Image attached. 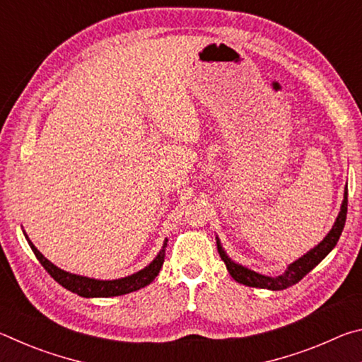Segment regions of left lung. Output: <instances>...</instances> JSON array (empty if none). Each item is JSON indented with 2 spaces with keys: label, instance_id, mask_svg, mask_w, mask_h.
Masks as SVG:
<instances>
[{
  "label": "left lung",
  "instance_id": "8db88e82",
  "mask_svg": "<svg viewBox=\"0 0 362 362\" xmlns=\"http://www.w3.org/2000/svg\"><path fill=\"white\" fill-rule=\"evenodd\" d=\"M346 211H348V189L345 188L343 203H341L340 212H339V216H337L332 230L327 233V236L324 238V240L317 244L316 247H313L310 252H306L305 255L300 257L298 260L291 263V265L287 267V269L284 272V274H281V276H276V278L265 276V274H259V273L252 272V269L240 265V263L233 262L230 257L226 255V252L222 247V244H220V241H218V238H216L218 254H220V257H222V260L225 262L226 269H228L231 278L238 281L240 284L249 286V287H260V289H269V291L287 289V287L297 284L300 279L306 276V274H308L311 269H313L317 263H320L324 257H326L330 250L335 247V244H337V241H339V238L343 231V226H345Z\"/></svg>",
  "mask_w": 362,
  "mask_h": 362
}]
</instances>
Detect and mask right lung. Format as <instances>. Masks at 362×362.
I'll list each match as a JSON object with an SVG mask.
<instances>
[{"label": "right lung", "mask_w": 362, "mask_h": 362, "mask_svg": "<svg viewBox=\"0 0 362 362\" xmlns=\"http://www.w3.org/2000/svg\"><path fill=\"white\" fill-rule=\"evenodd\" d=\"M25 235V231H23ZM27 241L32 247L33 254L36 255V259L40 260V263L45 267L46 272L51 274V276L57 281V283L69 289L73 293H78L81 297H116V296H124V293H129L134 291L142 289V287L148 286L153 279L158 276L159 269H161L163 263H164V254H166V246H168V240L164 241L163 249L159 250V254L155 257L148 267H145L140 272L131 274V276L121 278V279H112V281H102V279H94V278H86V276H79V274H73L69 272H64L59 267L54 265V263L49 262L45 255H42L38 249L33 246V243L28 240V236L25 235Z\"/></svg>", "instance_id": "obj_1"}]
</instances>
